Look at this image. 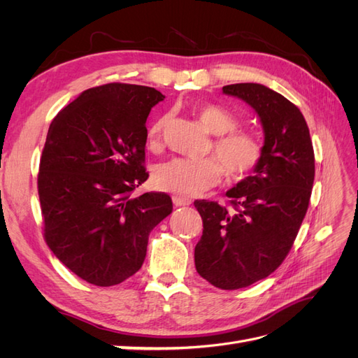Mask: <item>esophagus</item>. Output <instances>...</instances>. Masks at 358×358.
<instances>
[{
    "instance_id": "34e87169",
    "label": "esophagus",
    "mask_w": 358,
    "mask_h": 358,
    "mask_svg": "<svg viewBox=\"0 0 358 358\" xmlns=\"http://www.w3.org/2000/svg\"><path fill=\"white\" fill-rule=\"evenodd\" d=\"M173 203H175V206H189L191 200L185 199V197H180V196H175L173 197Z\"/></svg>"
}]
</instances>
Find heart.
Returning a JSON list of instances; mask_svg holds the SVG:
<instances>
[{
    "label": "heart",
    "instance_id": "1",
    "mask_svg": "<svg viewBox=\"0 0 358 358\" xmlns=\"http://www.w3.org/2000/svg\"><path fill=\"white\" fill-rule=\"evenodd\" d=\"M194 112L204 128L216 136L212 149L220 161L213 157L203 159L173 158L158 166L154 173V183L158 189L185 197L197 196L216 185L222 171L231 179L248 176L263 157V146L259 140L249 133L237 131L239 119L229 109L220 104L204 103L197 106ZM169 124L170 115L164 113L150 125L148 145L152 150L161 148Z\"/></svg>",
    "mask_w": 358,
    "mask_h": 358
}]
</instances>
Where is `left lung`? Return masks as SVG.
<instances>
[{"label": "left lung", "mask_w": 358, "mask_h": 358, "mask_svg": "<svg viewBox=\"0 0 358 358\" xmlns=\"http://www.w3.org/2000/svg\"><path fill=\"white\" fill-rule=\"evenodd\" d=\"M257 112L264 131L263 157L252 176L227 191L231 209L196 200L203 236L196 268L213 287L239 289L282 264L305 218L315 178L308 124L299 107L259 83L222 88Z\"/></svg>", "instance_id": "8db88e82"}]
</instances>
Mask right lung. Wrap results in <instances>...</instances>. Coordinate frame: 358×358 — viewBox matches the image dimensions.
Masks as SVG:
<instances>
[{
  "mask_svg": "<svg viewBox=\"0 0 358 358\" xmlns=\"http://www.w3.org/2000/svg\"><path fill=\"white\" fill-rule=\"evenodd\" d=\"M155 88L107 83L83 91L53 117L40 159L45 241L74 275L96 287L142 267L149 233L173 210L164 192H131L149 178L146 119Z\"/></svg>",
  "mask_w": 358,
  "mask_h": 358,
  "instance_id": "right-lung-1",
  "label": "right lung"
}]
</instances>
